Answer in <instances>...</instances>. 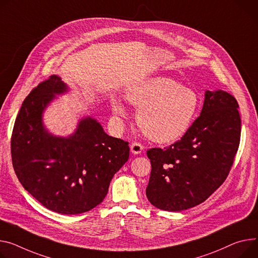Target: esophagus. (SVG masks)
<instances>
[{
    "label": "esophagus",
    "mask_w": 258,
    "mask_h": 258,
    "mask_svg": "<svg viewBox=\"0 0 258 258\" xmlns=\"http://www.w3.org/2000/svg\"><path fill=\"white\" fill-rule=\"evenodd\" d=\"M130 149H131V152H132V154H134V155H138V154H141V153L143 152V150H144L143 146H142L141 144H138V143H133V144L131 145Z\"/></svg>",
    "instance_id": "34e87169"
}]
</instances>
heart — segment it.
<instances>
[{
    "instance_id": "obj_1",
    "label": "heart",
    "mask_w": 258,
    "mask_h": 258,
    "mask_svg": "<svg viewBox=\"0 0 258 258\" xmlns=\"http://www.w3.org/2000/svg\"><path fill=\"white\" fill-rule=\"evenodd\" d=\"M125 96L137 109L138 127L149 140L158 144H168L184 136L200 106V99L193 90L162 76L133 83L126 89ZM110 105L116 117H127L122 99L111 97Z\"/></svg>"
}]
</instances>
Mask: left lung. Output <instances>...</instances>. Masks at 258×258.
Masks as SVG:
<instances>
[{"label":"left lung","instance_id":"8db88e82","mask_svg":"<svg viewBox=\"0 0 258 258\" xmlns=\"http://www.w3.org/2000/svg\"><path fill=\"white\" fill-rule=\"evenodd\" d=\"M235 98L206 91L204 106L187 133L164 150L148 151L152 170L147 197L156 208L180 212L204 203L222 183L239 149L241 117Z\"/></svg>","mask_w":258,"mask_h":258}]
</instances>
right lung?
Wrapping results in <instances>:
<instances>
[{
	"mask_svg": "<svg viewBox=\"0 0 258 258\" xmlns=\"http://www.w3.org/2000/svg\"><path fill=\"white\" fill-rule=\"evenodd\" d=\"M69 92L61 77L52 75L28 95L13 127L11 154L18 180L33 197L52 212L76 215L102 203L130 149L92 115H83L67 136L51 133L44 112L56 96Z\"/></svg>",
	"mask_w": 258,
	"mask_h": 258,
	"instance_id": "1",
	"label": "right lung"
}]
</instances>
